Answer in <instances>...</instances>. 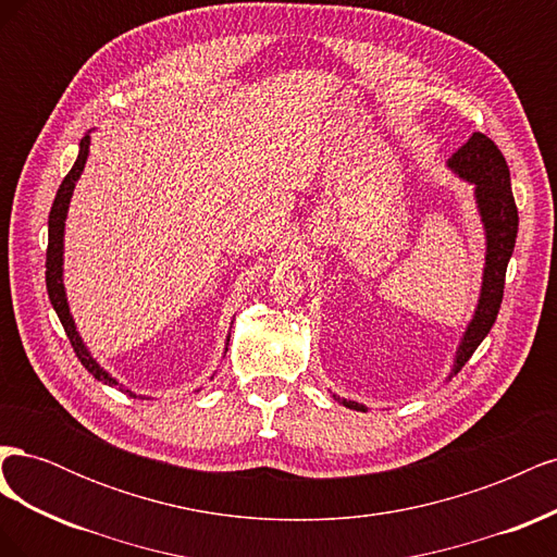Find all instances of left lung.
<instances>
[{
	"label": "left lung",
	"mask_w": 557,
	"mask_h": 557,
	"mask_svg": "<svg viewBox=\"0 0 557 557\" xmlns=\"http://www.w3.org/2000/svg\"><path fill=\"white\" fill-rule=\"evenodd\" d=\"M448 170L474 185V199L481 215V225L485 234V264L481 276V293L474 315L467 323L458 350H455L453 369L448 381L460 372L471 352L479 348L487 332L495 325L504 295V276L507 264L513 256L516 234H518V209L511 193L509 164L499 153L495 141H491L481 132H474L465 146H460L446 162ZM346 409L367 411L364 404L352 399L334 397Z\"/></svg>",
	"instance_id": "1"
}]
</instances>
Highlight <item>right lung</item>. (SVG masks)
<instances>
[{
    "label": "right lung",
    "instance_id": "right-lung-1",
    "mask_svg": "<svg viewBox=\"0 0 557 557\" xmlns=\"http://www.w3.org/2000/svg\"><path fill=\"white\" fill-rule=\"evenodd\" d=\"M88 153H90V132L81 139L78 158L72 166V172L66 174L64 181L60 183L53 207H50L48 250H46V288H48L50 305H53L66 336H70V342L74 346V352H76V358L81 360V364L86 367L97 381H102L104 385H117V387H123L125 393L134 395L132 391H127L123 383H117V379H113L107 372V369L92 358V352L88 350L86 342L81 339V334L76 330L74 315L70 311V301H66V290H64V221H66V211H70V201H72V195H74V188H76V181L83 174V166H86ZM227 344H230V336H227ZM227 344H225V352H227Z\"/></svg>",
    "mask_w": 557,
    "mask_h": 557
}]
</instances>
